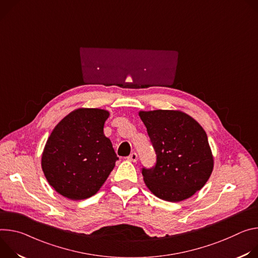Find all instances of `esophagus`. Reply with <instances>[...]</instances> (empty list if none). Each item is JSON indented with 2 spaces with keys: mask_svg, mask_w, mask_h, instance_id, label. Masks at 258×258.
<instances>
[{
  "mask_svg": "<svg viewBox=\"0 0 258 258\" xmlns=\"http://www.w3.org/2000/svg\"><path fill=\"white\" fill-rule=\"evenodd\" d=\"M137 154L136 153H132L128 158H127V160L128 161H131V162H136L137 161Z\"/></svg>",
  "mask_w": 258,
  "mask_h": 258,
  "instance_id": "1",
  "label": "esophagus"
}]
</instances>
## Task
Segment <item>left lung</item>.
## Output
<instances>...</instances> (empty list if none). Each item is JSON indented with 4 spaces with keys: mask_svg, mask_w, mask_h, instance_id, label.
Masks as SVG:
<instances>
[{
    "mask_svg": "<svg viewBox=\"0 0 258 258\" xmlns=\"http://www.w3.org/2000/svg\"><path fill=\"white\" fill-rule=\"evenodd\" d=\"M157 155L153 168H142L149 189L168 202H179L201 189L213 170L205 130L180 110L139 111Z\"/></svg>",
    "mask_w": 258,
    "mask_h": 258,
    "instance_id": "1",
    "label": "left lung"
}]
</instances>
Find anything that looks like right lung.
I'll return each instance as SVG.
<instances>
[{
    "label": "right lung",
    "mask_w": 258,
    "mask_h": 258,
    "mask_svg": "<svg viewBox=\"0 0 258 258\" xmlns=\"http://www.w3.org/2000/svg\"><path fill=\"white\" fill-rule=\"evenodd\" d=\"M109 112L78 108L51 132L42 155V169L49 184L71 200L95 195L119 160L103 133Z\"/></svg>",
    "instance_id": "1"
}]
</instances>
